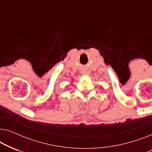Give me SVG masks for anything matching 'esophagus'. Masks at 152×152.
<instances>
[{
	"instance_id": "34e87169",
	"label": "esophagus",
	"mask_w": 152,
	"mask_h": 152,
	"mask_svg": "<svg viewBox=\"0 0 152 152\" xmlns=\"http://www.w3.org/2000/svg\"><path fill=\"white\" fill-rule=\"evenodd\" d=\"M82 73H83V74H86V73H87V72L86 71V70H82Z\"/></svg>"
}]
</instances>
